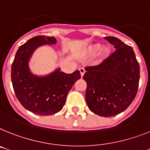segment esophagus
<instances>
[{
  "label": "esophagus",
  "mask_w": 150,
  "mask_h": 150,
  "mask_svg": "<svg viewBox=\"0 0 150 150\" xmlns=\"http://www.w3.org/2000/svg\"><path fill=\"white\" fill-rule=\"evenodd\" d=\"M79 70H80V75H81V76H83L84 75V74H85V72H86V70H85V69L83 67L80 68L79 69Z\"/></svg>",
  "instance_id": "1"
}]
</instances>
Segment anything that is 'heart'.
<instances>
[{
    "label": "heart",
    "instance_id": "heart-1",
    "mask_svg": "<svg viewBox=\"0 0 150 150\" xmlns=\"http://www.w3.org/2000/svg\"><path fill=\"white\" fill-rule=\"evenodd\" d=\"M101 45L100 44H94L90 45L86 50V54L89 57H93L99 51L98 53V59L99 62L103 61L105 60L110 53V48L108 46H103L101 48Z\"/></svg>",
    "mask_w": 150,
    "mask_h": 150
}]
</instances>
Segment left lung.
Masks as SVG:
<instances>
[{
    "mask_svg": "<svg viewBox=\"0 0 150 150\" xmlns=\"http://www.w3.org/2000/svg\"><path fill=\"white\" fill-rule=\"evenodd\" d=\"M104 38L117 50L99 65L85 68L83 78L89 109L100 117H110L127 110L136 97L139 65L130 46L115 37Z\"/></svg>",
    "mask_w": 150,
    "mask_h": 150,
    "instance_id": "1",
    "label": "left lung"
}]
</instances>
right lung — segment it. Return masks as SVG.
<instances>
[{"label": "right lung", "mask_w": 150, "mask_h": 150, "mask_svg": "<svg viewBox=\"0 0 150 150\" xmlns=\"http://www.w3.org/2000/svg\"><path fill=\"white\" fill-rule=\"evenodd\" d=\"M56 43L54 37L32 38L18 48L11 66V81L17 100L34 114L49 116L61 110L69 91L81 77L79 70L67 74L57 69L43 76L30 72L29 60L34 50L44 44Z\"/></svg>", "instance_id": "add662e5"}]
</instances>
